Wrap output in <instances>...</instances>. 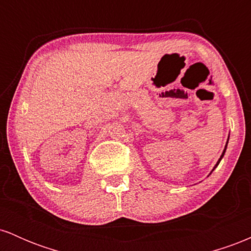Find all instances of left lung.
<instances>
[{
    "label": "left lung",
    "instance_id": "obj_1",
    "mask_svg": "<svg viewBox=\"0 0 251 251\" xmlns=\"http://www.w3.org/2000/svg\"><path fill=\"white\" fill-rule=\"evenodd\" d=\"M227 140H229V138H227ZM227 144V143H226ZM226 149H224V151H223V153H222V155H221V158H220V159H218V162H217V164H216V165H215V168L214 169H212V171H214V170L216 169V168H217V165H218V164H220V162H221V159H222V158H223V155H224V153H226ZM211 171V172H212Z\"/></svg>",
    "mask_w": 251,
    "mask_h": 251
}]
</instances>
